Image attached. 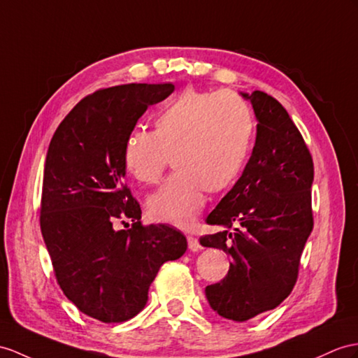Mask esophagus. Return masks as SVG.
I'll return each instance as SVG.
<instances>
[{"instance_id": "34e87169", "label": "esophagus", "mask_w": 358, "mask_h": 358, "mask_svg": "<svg viewBox=\"0 0 358 358\" xmlns=\"http://www.w3.org/2000/svg\"><path fill=\"white\" fill-rule=\"evenodd\" d=\"M187 240H188V248L191 250H197L200 248V243L196 237H193V235H187Z\"/></svg>"}]
</instances>
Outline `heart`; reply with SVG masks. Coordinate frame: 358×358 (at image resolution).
Returning a JSON list of instances; mask_svg holds the SVG:
<instances>
[{
  "label": "heart",
  "mask_w": 358,
  "mask_h": 358,
  "mask_svg": "<svg viewBox=\"0 0 358 358\" xmlns=\"http://www.w3.org/2000/svg\"><path fill=\"white\" fill-rule=\"evenodd\" d=\"M254 136V117L231 91L185 90L165 103L155 130L135 127L124 143V167L143 184H155L174 155L178 170L149 197L155 220L191 226L206 202L238 176Z\"/></svg>",
  "instance_id": "b5f03b06"
}]
</instances>
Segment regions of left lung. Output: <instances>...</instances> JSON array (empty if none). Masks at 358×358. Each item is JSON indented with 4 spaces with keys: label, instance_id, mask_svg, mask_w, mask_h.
<instances>
[{
    "label": "left lung",
    "instance_id": "obj_1",
    "mask_svg": "<svg viewBox=\"0 0 358 358\" xmlns=\"http://www.w3.org/2000/svg\"><path fill=\"white\" fill-rule=\"evenodd\" d=\"M243 97L255 110L257 141L237 184L206 217L226 231L200 237L232 258L228 275L205 293L214 311L235 322L276 308L292 293L315 224V165L299 129L272 95Z\"/></svg>",
    "mask_w": 358,
    "mask_h": 358
}]
</instances>
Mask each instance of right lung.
Instances as JSON below:
<instances>
[{
	"label": "right lung",
	"mask_w": 358,
	"mask_h": 358,
	"mask_svg": "<svg viewBox=\"0 0 358 358\" xmlns=\"http://www.w3.org/2000/svg\"><path fill=\"white\" fill-rule=\"evenodd\" d=\"M173 83H130L78 101L51 139L43 169L41 231L56 281L83 315L103 324L136 316L165 261L185 254L187 238L167 224H143L123 182L126 138ZM132 220L129 230L115 224Z\"/></svg>",
	"instance_id": "add662e5"
}]
</instances>
